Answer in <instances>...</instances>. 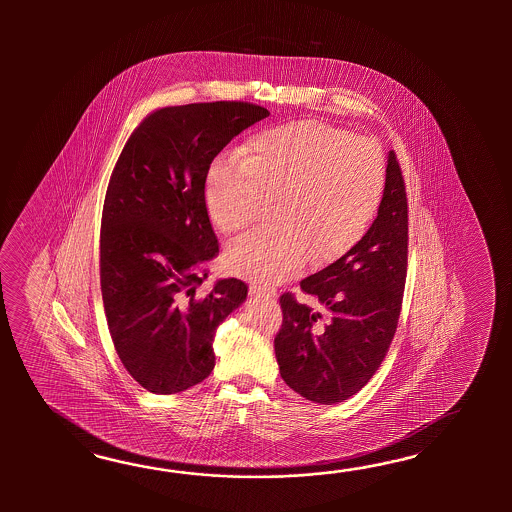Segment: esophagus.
Instances as JSON below:
<instances>
[{
    "mask_svg": "<svg viewBox=\"0 0 512 512\" xmlns=\"http://www.w3.org/2000/svg\"><path fill=\"white\" fill-rule=\"evenodd\" d=\"M251 294L252 296H256V298H274V294H276V291H274V289H271V287H261V285H256V283H252Z\"/></svg>",
    "mask_w": 512,
    "mask_h": 512,
    "instance_id": "1",
    "label": "esophagus"
}]
</instances>
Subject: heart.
Segmentation results:
<instances>
[{
	"label": "heart",
	"mask_w": 512,
	"mask_h": 512,
	"mask_svg": "<svg viewBox=\"0 0 512 512\" xmlns=\"http://www.w3.org/2000/svg\"><path fill=\"white\" fill-rule=\"evenodd\" d=\"M386 161L377 142L298 120L252 135L240 163L210 168L205 197L223 234L249 229L274 199V225L227 249L230 269L271 285L293 276L307 256L335 260L364 236L381 205Z\"/></svg>",
	"instance_id": "b5f03b06"
}]
</instances>
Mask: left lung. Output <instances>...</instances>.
<instances>
[{"mask_svg":"<svg viewBox=\"0 0 512 512\" xmlns=\"http://www.w3.org/2000/svg\"><path fill=\"white\" fill-rule=\"evenodd\" d=\"M408 271V197L395 152L377 218L342 258L300 282L320 309L280 296L274 351L283 381L307 401L342 403L381 368L403 305Z\"/></svg>","mask_w":512,"mask_h":512,"instance_id":"obj_1","label":"left lung"}]
</instances>
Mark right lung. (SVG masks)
<instances>
[{
  "label": "right lung",
  "mask_w": 512,
  "mask_h": 512,
  "mask_svg": "<svg viewBox=\"0 0 512 512\" xmlns=\"http://www.w3.org/2000/svg\"><path fill=\"white\" fill-rule=\"evenodd\" d=\"M269 117L219 100L148 113L109 177L100 225V289L109 335L131 377L157 395L185 392L214 370L219 324L249 285L197 289L219 252L208 218V170L238 133Z\"/></svg>",
  "instance_id": "add662e5"
}]
</instances>
